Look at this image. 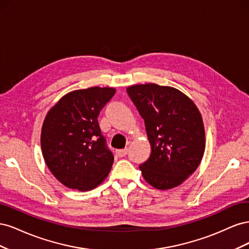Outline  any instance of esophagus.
Wrapping results in <instances>:
<instances>
[{"label":"esophagus","mask_w":249,"mask_h":249,"mask_svg":"<svg viewBox=\"0 0 249 249\" xmlns=\"http://www.w3.org/2000/svg\"><path fill=\"white\" fill-rule=\"evenodd\" d=\"M127 153H129V149L127 148H124V149H118L116 150V154L118 157H124L127 155Z\"/></svg>","instance_id":"34e87169"}]
</instances>
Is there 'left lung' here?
I'll use <instances>...</instances> for the list:
<instances>
[{
	"label": "left lung",
	"instance_id": "1",
	"mask_svg": "<svg viewBox=\"0 0 249 249\" xmlns=\"http://www.w3.org/2000/svg\"><path fill=\"white\" fill-rule=\"evenodd\" d=\"M144 119L152 147L139 165L146 182L160 190L182 184L196 170L205 153V127L199 110L179 90L157 84L126 88Z\"/></svg>",
	"mask_w": 249,
	"mask_h": 249
}]
</instances>
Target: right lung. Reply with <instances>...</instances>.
Masks as SVG:
<instances>
[{"mask_svg": "<svg viewBox=\"0 0 249 249\" xmlns=\"http://www.w3.org/2000/svg\"><path fill=\"white\" fill-rule=\"evenodd\" d=\"M110 87H90L64 95L44 118L41 150L49 169L67 188L94 189L107 178L114 156L97 117L115 94Z\"/></svg>", "mask_w": 249, "mask_h": 249, "instance_id": "obj_1", "label": "right lung"}]
</instances>
